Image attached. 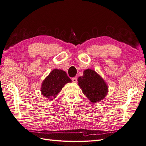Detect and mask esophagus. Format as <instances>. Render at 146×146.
Masks as SVG:
<instances>
[{
	"label": "esophagus",
	"mask_w": 146,
	"mask_h": 146,
	"mask_svg": "<svg viewBox=\"0 0 146 146\" xmlns=\"http://www.w3.org/2000/svg\"><path fill=\"white\" fill-rule=\"evenodd\" d=\"M72 80L74 83H77V77H73L72 78Z\"/></svg>",
	"instance_id": "1"
}]
</instances>
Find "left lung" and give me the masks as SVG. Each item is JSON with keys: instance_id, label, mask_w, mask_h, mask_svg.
Wrapping results in <instances>:
<instances>
[{"instance_id": "8db88e82", "label": "left lung", "mask_w": 146, "mask_h": 146, "mask_svg": "<svg viewBox=\"0 0 146 146\" xmlns=\"http://www.w3.org/2000/svg\"><path fill=\"white\" fill-rule=\"evenodd\" d=\"M78 82L83 93L92 103L102 100L107 94V85L93 70H84L83 76L78 77Z\"/></svg>"}]
</instances>
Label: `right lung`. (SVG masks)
Returning <instances> with one entry per match:
<instances>
[{
  "mask_svg": "<svg viewBox=\"0 0 146 146\" xmlns=\"http://www.w3.org/2000/svg\"><path fill=\"white\" fill-rule=\"evenodd\" d=\"M71 82L66 72L60 69H54L43 81L41 93L47 99L52 100L55 98L66 83Z\"/></svg>",
  "mask_w": 146,
  "mask_h": 146,
  "instance_id": "1",
  "label": "right lung"
}]
</instances>
